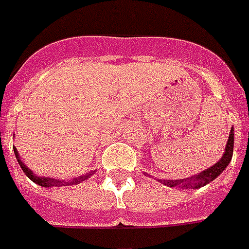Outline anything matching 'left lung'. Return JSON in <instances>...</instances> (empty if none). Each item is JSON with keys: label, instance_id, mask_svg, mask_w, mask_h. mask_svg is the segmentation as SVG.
<instances>
[{"label": "left lung", "instance_id": "obj_1", "mask_svg": "<svg viewBox=\"0 0 249 249\" xmlns=\"http://www.w3.org/2000/svg\"><path fill=\"white\" fill-rule=\"evenodd\" d=\"M233 127L231 128V133H229L228 142H227V147H225V153H224L223 158L218 162H216L212 167L206 169L204 172L198 173L197 176L192 178H184V179H166V181H161L167 186H193V188H201V186H205L206 184H209L211 181H213L214 178L218 177L221 173L224 172V169L228 166V163L232 160V154H233Z\"/></svg>", "mask_w": 249, "mask_h": 249}]
</instances>
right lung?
<instances>
[{
	"mask_svg": "<svg viewBox=\"0 0 249 249\" xmlns=\"http://www.w3.org/2000/svg\"><path fill=\"white\" fill-rule=\"evenodd\" d=\"M15 154L16 158H17V161L20 163L21 169L24 170L28 178H31L33 182H36L37 185H40V186H44V188H51V186H65V185H73V184H79V182H82V181H86L87 178L91 177V174H93L95 172L92 173H88L86 176H83V177L75 178V179H72L70 182H65V181H60V179H53V178H47V177H37L36 174H33V173L29 170V167H26L22 162L20 161V157H18V153H17V149L15 147Z\"/></svg>",
	"mask_w": 249,
	"mask_h": 249,
	"instance_id": "right-lung-1",
	"label": "right lung"
}]
</instances>
